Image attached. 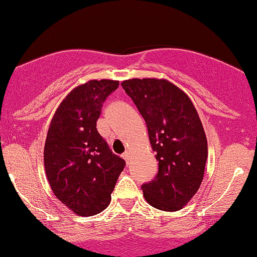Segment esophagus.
<instances>
[{
  "label": "esophagus",
  "instance_id": "1",
  "mask_svg": "<svg viewBox=\"0 0 257 257\" xmlns=\"http://www.w3.org/2000/svg\"><path fill=\"white\" fill-rule=\"evenodd\" d=\"M121 157L124 158V160L126 161V164H128V161H130V152H127V151H126L125 153H122Z\"/></svg>",
  "mask_w": 257,
  "mask_h": 257
}]
</instances>
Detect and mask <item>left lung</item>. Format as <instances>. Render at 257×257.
<instances>
[{
  "instance_id": "8db88e82",
  "label": "left lung",
  "mask_w": 257,
  "mask_h": 257,
  "mask_svg": "<svg viewBox=\"0 0 257 257\" xmlns=\"http://www.w3.org/2000/svg\"><path fill=\"white\" fill-rule=\"evenodd\" d=\"M145 119L159 171L142 186L154 208L175 212L187 205L201 185L208 145L192 100L167 79L132 78L121 83Z\"/></svg>"
}]
</instances>
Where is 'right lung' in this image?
<instances>
[{"instance_id": "add662e5", "label": "right lung", "mask_w": 257, "mask_h": 257, "mask_svg": "<svg viewBox=\"0 0 257 257\" xmlns=\"http://www.w3.org/2000/svg\"><path fill=\"white\" fill-rule=\"evenodd\" d=\"M118 80L92 79L69 92L56 110L44 145V168L59 201L79 216L103 212L111 202L125 161L97 131L101 106Z\"/></svg>"}]
</instances>
